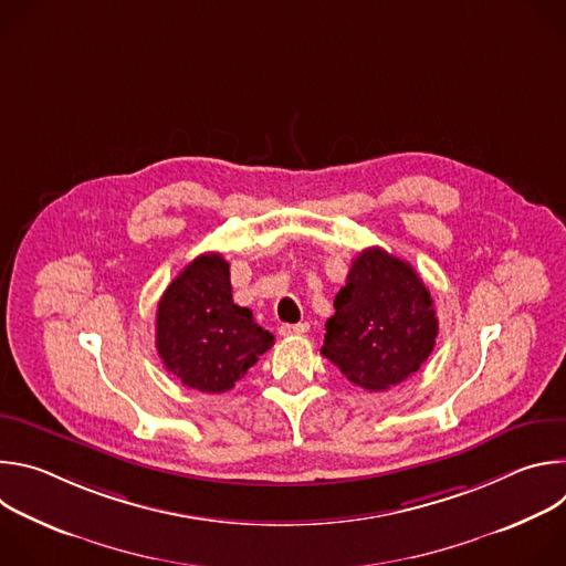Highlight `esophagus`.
I'll return each instance as SVG.
<instances>
[{
  "instance_id": "esophagus-1",
  "label": "esophagus",
  "mask_w": 566,
  "mask_h": 566,
  "mask_svg": "<svg viewBox=\"0 0 566 566\" xmlns=\"http://www.w3.org/2000/svg\"><path fill=\"white\" fill-rule=\"evenodd\" d=\"M306 332H308L306 322H297V325H282L280 327V336H300V334H306Z\"/></svg>"
}]
</instances>
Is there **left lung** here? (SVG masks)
Returning a JSON list of instances; mask_svg holds the SVG:
<instances>
[{"mask_svg": "<svg viewBox=\"0 0 566 566\" xmlns=\"http://www.w3.org/2000/svg\"><path fill=\"white\" fill-rule=\"evenodd\" d=\"M334 306L322 356L369 391L410 378L434 349L439 319L428 286L378 247L352 262Z\"/></svg>", "mask_w": 566, "mask_h": 566, "instance_id": "left-lung-1", "label": "left lung"}]
</instances>
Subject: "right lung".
I'll use <instances>...</instances> for the list:
<instances>
[{
  "instance_id": "add662e5",
  "label": "right lung",
  "mask_w": 566,
  "mask_h": 566,
  "mask_svg": "<svg viewBox=\"0 0 566 566\" xmlns=\"http://www.w3.org/2000/svg\"><path fill=\"white\" fill-rule=\"evenodd\" d=\"M271 347L273 334L258 325L251 308L232 302L230 266L219 253L192 260L158 302V356L192 389H232Z\"/></svg>"
}]
</instances>
